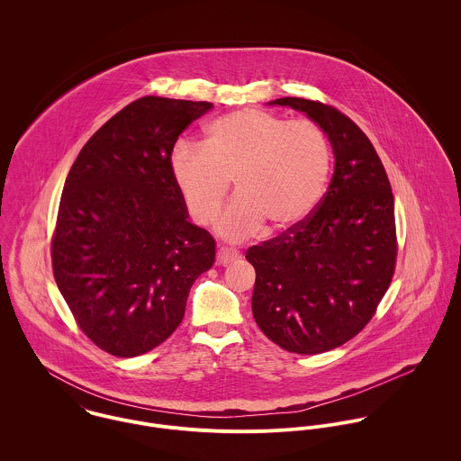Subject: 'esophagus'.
I'll use <instances>...</instances> for the list:
<instances>
[{"label":"esophagus","mask_w":461,"mask_h":461,"mask_svg":"<svg viewBox=\"0 0 461 461\" xmlns=\"http://www.w3.org/2000/svg\"><path fill=\"white\" fill-rule=\"evenodd\" d=\"M240 258H241L240 252H236V250H232V249H220L218 254H216V263L221 264V266H227V264L238 261Z\"/></svg>","instance_id":"obj_1"}]
</instances>
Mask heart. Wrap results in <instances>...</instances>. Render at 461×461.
<instances>
[{"mask_svg":"<svg viewBox=\"0 0 461 461\" xmlns=\"http://www.w3.org/2000/svg\"><path fill=\"white\" fill-rule=\"evenodd\" d=\"M331 149L325 131L311 121L238 110L212 121L202 145L181 141L170 158V174L190 216L207 225L229 190L238 197L216 221L229 241L302 223L329 186Z\"/></svg>","mask_w":461,"mask_h":461,"instance_id":"obj_1","label":"heart"}]
</instances>
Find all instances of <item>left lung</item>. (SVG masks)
Returning a JSON list of instances; mask_svg holds the SVG:
<instances>
[{"instance_id":"8db88e82","label":"left lung","mask_w":461,"mask_h":461,"mask_svg":"<svg viewBox=\"0 0 461 461\" xmlns=\"http://www.w3.org/2000/svg\"><path fill=\"white\" fill-rule=\"evenodd\" d=\"M267 104L305 113L325 131L335 158L318 209L247 254L256 267L252 314L259 329L291 353L316 355L364 329L391 285L394 197L373 143L351 119L300 97Z\"/></svg>"}]
</instances>
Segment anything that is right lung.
<instances>
[{
	"label": "right lung",
	"mask_w": 461,
	"mask_h": 461,
	"mask_svg": "<svg viewBox=\"0 0 461 461\" xmlns=\"http://www.w3.org/2000/svg\"><path fill=\"white\" fill-rule=\"evenodd\" d=\"M212 110L147 95L95 132L60 198L53 273L79 329L115 357H138L183 321L190 289L214 263V240L190 221L170 158Z\"/></svg>",
	"instance_id": "obj_1"
}]
</instances>
